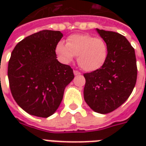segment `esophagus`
Wrapping results in <instances>:
<instances>
[{
  "label": "esophagus",
  "mask_w": 146,
  "mask_h": 146,
  "mask_svg": "<svg viewBox=\"0 0 146 146\" xmlns=\"http://www.w3.org/2000/svg\"><path fill=\"white\" fill-rule=\"evenodd\" d=\"M73 73H74V75L75 76H78V75H80V74H81L80 71H78V70H74L73 71Z\"/></svg>",
  "instance_id": "obj_1"
}]
</instances>
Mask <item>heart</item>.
I'll return each mask as SVG.
<instances>
[{
    "label": "heart",
    "instance_id": "1",
    "mask_svg": "<svg viewBox=\"0 0 146 146\" xmlns=\"http://www.w3.org/2000/svg\"><path fill=\"white\" fill-rule=\"evenodd\" d=\"M56 53L60 60L69 63L77 56L79 66L86 71H95L106 61L108 47L104 40L89 34H74L69 36L66 44L59 42Z\"/></svg>",
    "mask_w": 146,
    "mask_h": 146
}]
</instances>
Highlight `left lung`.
<instances>
[{"label": "left lung", "instance_id": "1", "mask_svg": "<svg viewBox=\"0 0 146 146\" xmlns=\"http://www.w3.org/2000/svg\"><path fill=\"white\" fill-rule=\"evenodd\" d=\"M108 47L103 66L84 73V99L94 111L108 113L122 105L131 95L137 79L135 50L119 33L97 29Z\"/></svg>", "mask_w": 146, "mask_h": 146}]
</instances>
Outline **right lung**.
Segmentation results:
<instances>
[{
  "mask_svg": "<svg viewBox=\"0 0 146 146\" xmlns=\"http://www.w3.org/2000/svg\"><path fill=\"white\" fill-rule=\"evenodd\" d=\"M62 37L60 31H39L19 42L11 53L7 70L10 91L29 114L52 115L74 78L70 66L57 60L55 50Z\"/></svg>",
  "mask_w": 146,
  "mask_h": 146,
  "instance_id": "obj_1",
  "label": "right lung"
}]
</instances>
